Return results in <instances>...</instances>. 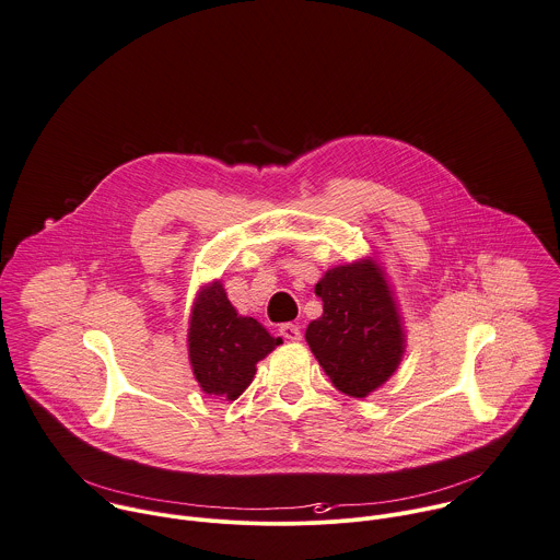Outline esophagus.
<instances>
[{
  "mask_svg": "<svg viewBox=\"0 0 560 560\" xmlns=\"http://www.w3.org/2000/svg\"><path fill=\"white\" fill-rule=\"evenodd\" d=\"M279 334H281L285 340H290V342H299V340H301V329H299L296 325H290V323L281 325V327H279Z\"/></svg>",
  "mask_w": 560,
  "mask_h": 560,
  "instance_id": "esophagus-1",
  "label": "esophagus"
}]
</instances>
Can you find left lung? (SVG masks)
Returning a JSON list of instances; mask_svg holds the SVG:
<instances>
[{
    "label": "left lung",
    "instance_id": "left-lung-1",
    "mask_svg": "<svg viewBox=\"0 0 560 560\" xmlns=\"http://www.w3.org/2000/svg\"><path fill=\"white\" fill-rule=\"evenodd\" d=\"M323 316L305 340L334 386L355 399L382 388L406 353V329L386 270L375 257L329 268L316 283Z\"/></svg>",
    "mask_w": 560,
    "mask_h": 560
}]
</instances>
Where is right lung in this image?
<instances>
[{
	"label": "right lung",
	"instance_id": "right-lung-1",
	"mask_svg": "<svg viewBox=\"0 0 560 560\" xmlns=\"http://www.w3.org/2000/svg\"><path fill=\"white\" fill-rule=\"evenodd\" d=\"M281 342L255 318L237 314L220 279L198 290L189 314L187 353L205 395L235 401L255 380L257 362Z\"/></svg>",
	"mask_w": 560,
	"mask_h": 560
}]
</instances>
